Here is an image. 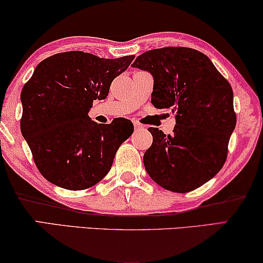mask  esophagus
<instances>
[{
  "label": "esophagus",
  "mask_w": 263,
  "mask_h": 263,
  "mask_svg": "<svg viewBox=\"0 0 263 263\" xmlns=\"http://www.w3.org/2000/svg\"><path fill=\"white\" fill-rule=\"evenodd\" d=\"M134 128H135V130H139V129L142 128V124L138 123V122H134Z\"/></svg>",
  "instance_id": "1"
}]
</instances>
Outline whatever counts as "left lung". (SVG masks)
<instances>
[{
  "label": "left lung",
  "mask_w": 263,
  "mask_h": 263,
  "mask_svg": "<svg viewBox=\"0 0 263 263\" xmlns=\"http://www.w3.org/2000/svg\"><path fill=\"white\" fill-rule=\"evenodd\" d=\"M132 67L152 74V104L176 112L174 134L148 128L152 146L143 164L157 184L175 193L199 188L220 171L236 127L233 92L204 53L190 48L154 49Z\"/></svg>",
  "instance_id": "1"
}]
</instances>
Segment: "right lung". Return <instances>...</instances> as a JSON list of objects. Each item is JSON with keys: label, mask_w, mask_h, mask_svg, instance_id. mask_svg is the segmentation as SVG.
Here are the masks:
<instances>
[{"label": "right lung", "mask_w": 263, "mask_h": 263, "mask_svg": "<svg viewBox=\"0 0 263 263\" xmlns=\"http://www.w3.org/2000/svg\"><path fill=\"white\" fill-rule=\"evenodd\" d=\"M135 56L100 59L61 52L38 64L21 91V134L43 177L69 190L97 184L112 166L118 147L134 132L122 118L99 124L88 116L93 100L105 99L112 80Z\"/></svg>", "instance_id": "right-lung-1"}]
</instances>
